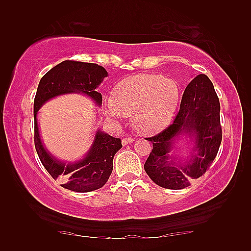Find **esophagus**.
I'll use <instances>...</instances> for the list:
<instances>
[{
  "label": "esophagus",
  "mask_w": 251,
  "mask_h": 251,
  "mask_svg": "<svg viewBox=\"0 0 251 251\" xmlns=\"http://www.w3.org/2000/svg\"><path fill=\"white\" fill-rule=\"evenodd\" d=\"M135 141V138H132V137H125V138H123V140H122V143L124 146H126V145H128V143H132Z\"/></svg>",
  "instance_id": "obj_1"
}]
</instances>
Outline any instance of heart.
Returning a JSON list of instances; mask_svg holds the SVG:
<instances>
[{"label":"heart","mask_w":251,"mask_h":251,"mask_svg":"<svg viewBox=\"0 0 251 251\" xmlns=\"http://www.w3.org/2000/svg\"><path fill=\"white\" fill-rule=\"evenodd\" d=\"M114 97H105V115L120 122L132 115V123L143 134H155L168 125L177 109L178 85L158 74L128 77L115 87Z\"/></svg>","instance_id":"b5f03b06"}]
</instances>
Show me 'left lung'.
Segmentation results:
<instances>
[{"label": "left lung", "mask_w": 251, "mask_h": 251, "mask_svg": "<svg viewBox=\"0 0 251 251\" xmlns=\"http://www.w3.org/2000/svg\"><path fill=\"white\" fill-rule=\"evenodd\" d=\"M194 136L196 153L184 167L168 161L176 136ZM153 148L145 163V170L154 182L165 189L188 188L191 179L206 173L216 158L222 140L220 102L211 81L205 74L194 77L186 86L180 109L172 124L153 137L146 138Z\"/></svg>", "instance_id": "1"}]
</instances>
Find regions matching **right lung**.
I'll return each mask as SVG.
<instances>
[{"mask_svg":"<svg viewBox=\"0 0 251 251\" xmlns=\"http://www.w3.org/2000/svg\"><path fill=\"white\" fill-rule=\"evenodd\" d=\"M105 76H108L105 69L97 63L65 60L41 78L34 98V145L40 161L52 178L60 179L62 188L79 193L95 191L105 184L113 170V157L122 148L121 139L98 130L86 157L75 164L66 165L44 149L36 114L47 100L68 93L85 94L100 105L102 96L96 92V88Z\"/></svg>","mask_w":251,"mask_h":251,"instance_id":"obj_1","label":"right lung"}]
</instances>
